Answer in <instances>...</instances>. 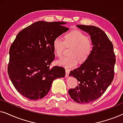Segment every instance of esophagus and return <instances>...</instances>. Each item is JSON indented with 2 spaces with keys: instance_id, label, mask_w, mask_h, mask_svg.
<instances>
[{
  "instance_id": "1",
  "label": "esophagus",
  "mask_w": 123,
  "mask_h": 123,
  "mask_svg": "<svg viewBox=\"0 0 123 123\" xmlns=\"http://www.w3.org/2000/svg\"><path fill=\"white\" fill-rule=\"evenodd\" d=\"M69 72H70V69H65V77H66V78L69 76Z\"/></svg>"
}]
</instances>
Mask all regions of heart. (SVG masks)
Here are the masks:
<instances>
[{
  "instance_id": "obj_1",
  "label": "heart",
  "mask_w": 123,
  "mask_h": 123,
  "mask_svg": "<svg viewBox=\"0 0 123 123\" xmlns=\"http://www.w3.org/2000/svg\"><path fill=\"white\" fill-rule=\"evenodd\" d=\"M65 46H71L69 51V55L60 59L58 63L65 68H72L76 66L78 60L83 63L88 59L93 50V43L82 32L74 30L65 34L64 41L59 37L54 40L53 47L55 54L60 58Z\"/></svg>"
}]
</instances>
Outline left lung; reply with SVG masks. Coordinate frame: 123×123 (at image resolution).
<instances>
[{"instance_id": "1", "label": "left lung", "mask_w": 123, "mask_h": 123, "mask_svg": "<svg viewBox=\"0 0 123 123\" xmlns=\"http://www.w3.org/2000/svg\"><path fill=\"white\" fill-rule=\"evenodd\" d=\"M77 26L90 35L93 48L88 59L70 71L69 76L76 78L78 83L68 93L74 101L88 104L103 95L113 80L115 55L112 43L101 29L94 26Z\"/></svg>"}]
</instances>
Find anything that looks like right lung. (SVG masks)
Masks as SVG:
<instances>
[{"label":"right lung","mask_w":123,"mask_h":123,"mask_svg":"<svg viewBox=\"0 0 123 123\" xmlns=\"http://www.w3.org/2000/svg\"><path fill=\"white\" fill-rule=\"evenodd\" d=\"M64 22L38 21L17 35L9 49L8 73L17 91L32 100L41 99L53 80L64 77L65 69L50 67L55 59L54 40L69 28Z\"/></svg>","instance_id":"add662e5"}]
</instances>
